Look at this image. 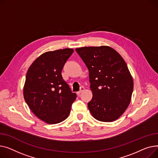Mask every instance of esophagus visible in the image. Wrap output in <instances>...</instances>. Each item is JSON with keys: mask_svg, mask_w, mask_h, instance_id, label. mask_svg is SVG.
<instances>
[{"mask_svg": "<svg viewBox=\"0 0 158 158\" xmlns=\"http://www.w3.org/2000/svg\"><path fill=\"white\" fill-rule=\"evenodd\" d=\"M85 90V88L83 87H80V90L78 91V92H77V94H80L81 92H83V90Z\"/></svg>", "mask_w": 158, "mask_h": 158, "instance_id": "34e87169", "label": "esophagus"}]
</instances>
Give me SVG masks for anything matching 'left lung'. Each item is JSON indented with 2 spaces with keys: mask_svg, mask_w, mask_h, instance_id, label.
Instances as JSON below:
<instances>
[{
  "mask_svg": "<svg viewBox=\"0 0 158 158\" xmlns=\"http://www.w3.org/2000/svg\"><path fill=\"white\" fill-rule=\"evenodd\" d=\"M87 67L92 96L90 112L101 122L118 118L130 103L133 81L120 54L106 46L76 49Z\"/></svg>",
  "mask_w": 158,
  "mask_h": 158,
  "instance_id": "left-lung-1",
  "label": "left lung"
}]
</instances>
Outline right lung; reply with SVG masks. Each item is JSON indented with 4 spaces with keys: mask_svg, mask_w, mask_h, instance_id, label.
Wrapping results in <instances>:
<instances>
[{
    "mask_svg": "<svg viewBox=\"0 0 158 158\" xmlns=\"http://www.w3.org/2000/svg\"><path fill=\"white\" fill-rule=\"evenodd\" d=\"M73 52L64 48L46 52L27 71L25 101L34 115L48 124H57L66 119L77 98L61 74Z\"/></svg>",
    "mask_w": 158,
    "mask_h": 158,
    "instance_id": "add662e5",
    "label": "right lung"
}]
</instances>
